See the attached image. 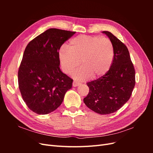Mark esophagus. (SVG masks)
Masks as SVG:
<instances>
[{
  "label": "esophagus",
  "mask_w": 153,
  "mask_h": 153,
  "mask_svg": "<svg viewBox=\"0 0 153 153\" xmlns=\"http://www.w3.org/2000/svg\"><path fill=\"white\" fill-rule=\"evenodd\" d=\"M80 84L79 82H76V81H73V87H77V86H78Z\"/></svg>",
  "instance_id": "34e87169"
}]
</instances>
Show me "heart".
Instances as JSON below:
<instances>
[{
    "label": "heart",
    "mask_w": 153,
    "mask_h": 153,
    "mask_svg": "<svg viewBox=\"0 0 153 153\" xmlns=\"http://www.w3.org/2000/svg\"><path fill=\"white\" fill-rule=\"evenodd\" d=\"M114 55L113 45L109 39L88 35L73 38L68 48L62 46L58 53L61 69L66 74H70L76 69L80 61L82 66L72 74L77 80L105 75L112 66Z\"/></svg>",
    "instance_id": "1"
}]
</instances>
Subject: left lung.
Masks as SVG:
<instances>
[{
	"instance_id": "8db88e82",
	"label": "left lung",
	"mask_w": 153,
	"mask_h": 153,
	"mask_svg": "<svg viewBox=\"0 0 153 153\" xmlns=\"http://www.w3.org/2000/svg\"><path fill=\"white\" fill-rule=\"evenodd\" d=\"M102 32L113 45V62L105 75L87 83L89 92L84 102L94 112L106 115L116 112L129 100L135 85V71L126 46L111 32Z\"/></svg>"
}]
</instances>
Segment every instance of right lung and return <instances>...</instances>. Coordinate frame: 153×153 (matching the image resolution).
Segmentation results:
<instances>
[{"label":"right lung","mask_w":153,"mask_h":153,"mask_svg":"<svg viewBox=\"0 0 153 153\" xmlns=\"http://www.w3.org/2000/svg\"><path fill=\"white\" fill-rule=\"evenodd\" d=\"M75 32L49 29L27 45L18 69V86L29 108L48 114L62 103L73 80L59 68V50Z\"/></svg>","instance_id":"right-lung-1"}]
</instances>
